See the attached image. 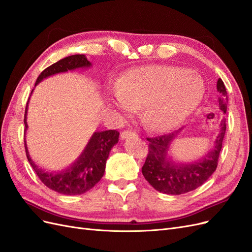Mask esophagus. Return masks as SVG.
<instances>
[{"mask_svg":"<svg viewBox=\"0 0 252 252\" xmlns=\"http://www.w3.org/2000/svg\"><path fill=\"white\" fill-rule=\"evenodd\" d=\"M135 136H138V133L134 132V131H123L121 133V139L122 140H126L128 138H135Z\"/></svg>","mask_w":252,"mask_h":252,"instance_id":"obj_1","label":"esophagus"}]
</instances>
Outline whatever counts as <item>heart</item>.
<instances>
[{
  "label": "heart",
  "mask_w": 252,
  "mask_h": 252,
  "mask_svg": "<svg viewBox=\"0 0 252 252\" xmlns=\"http://www.w3.org/2000/svg\"><path fill=\"white\" fill-rule=\"evenodd\" d=\"M204 94L202 79L184 68L147 66L126 73L108 102L125 116L146 106L145 125L154 131H168L196 108Z\"/></svg>",
  "instance_id": "1"
}]
</instances>
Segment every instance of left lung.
<instances>
[{"mask_svg": "<svg viewBox=\"0 0 252 252\" xmlns=\"http://www.w3.org/2000/svg\"><path fill=\"white\" fill-rule=\"evenodd\" d=\"M217 89L220 94L219 105L220 109L227 111V91L223 81L219 79ZM184 128L169 134L147 138L148 155L143 167L142 173L149 184L159 192L166 194H183L202 186L211 174L216 171L222 143L226 132V120L220 124V131L217 135L213 148L201 159L192 163L175 162L168 155L172 141Z\"/></svg>", "mask_w": 252, "mask_h": 252, "instance_id": "1", "label": "left lung"}]
</instances>
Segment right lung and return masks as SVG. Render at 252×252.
<instances>
[{
  "label": "right lung",
  "instance_id": "1",
  "mask_svg": "<svg viewBox=\"0 0 252 252\" xmlns=\"http://www.w3.org/2000/svg\"><path fill=\"white\" fill-rule=\"evenodd\" d=\"M90 66L91 63L84 55L69 56L60 60L59 62L52 64L43 70L39 78L36 79L35 85H37L44 79L57 73L67 72L69 70L79 69V68H88ZM27 110L28 102L26 105L24 118L25 134L28 128ZM119 135L120 133L117 130L95 131L87 143L85 149L83 150L80 157L75 159L72 165L58 172H49L35 165L29 156L26 138L24 143L28 162L32 165L36 175L43 182L44 185H46L48 188L55 190L59 193L78 195L88 191L102 179L105 172L106 161L109 157L111 148L118 143Z\"/></svg>",
  "mask_w": 252,
  "mask_h": 252
}]
</instances>
